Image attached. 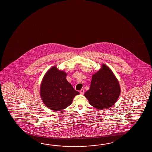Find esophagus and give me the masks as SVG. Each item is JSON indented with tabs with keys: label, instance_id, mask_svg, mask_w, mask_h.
Instances as JSON below:
<instances>
[{
	"label": "esophagus",
	"instance_id": "34e87169",
	"mask_svg": "<svg viewBox=\"0 0 152 152\" xmlns=\"http://www.w3.org/2000/svg\"><path fill=\"white\" fill-rule=\"evenodd\" d=\"M84 93V90H83V89H82V90H81L80 91V94H83Z\"/></svg>",
	"mask_w": 152,
	"mask_h": 152
}]
</instances>
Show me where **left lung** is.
<instances>
[{"label": "left lung", "mask_w": 152, "mask_h": 152, "mask_svg": "<svg viewBox=\"0 0 152 152\" xmlns=\"http://www.w3.org/2000/svg\"><path fill=\"white\" fill-rule=\"evenodd\" d=\"M121 94L120 83L107 66L102 67L92 75L90 88L85 94L90 105L99 110L113 106Z\"/></svg>", "instance_id": "left-lung-1"}]
</instances>
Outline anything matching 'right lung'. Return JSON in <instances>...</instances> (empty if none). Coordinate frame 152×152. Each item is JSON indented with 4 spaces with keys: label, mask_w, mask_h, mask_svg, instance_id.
Returning a JSON list of instances; mask_svg holds the SVG:
<instances>
[{
    "label": "right lung",
    "mask_w": 152,
    "mask_h": 152,
    "mask_svg": "<svg viewBox=\"0 0 152 152\" xmlns=\"http://www.w3.org/2000/svg\"><path fill=\"white\" fill-rule=\"evenodd\" d=\"M67 73L53 66L46 72L40 86V96L49 109L61 111L71 105L74 97L79 94L66 79Z\"/></svg>",
    "instance_id": "obj_1"
}]
</instances>
